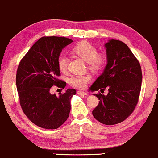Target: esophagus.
Here are the masks:
<instances>
[{
    "instance_id": "34e87169",
    "label": "esophagus",
    "mask_w": 158,
    "mask_h": 158,
    "mask_svg": "<svg viewBox=\"0 0 158 158\" xmlns=\"http://www.w3.org/2000/svg\"><path fill=\"white\" fill-rule=\"evenodd\" d=\"M77 94H78L80 95H88V93L86 92H84V91H77Z\"/></svg>"
}]
</instances>
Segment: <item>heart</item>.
I'll return each mask as SVG.
<instances>
[{
	"instance_id": "b5f03b06",
	"label": "heart",
	"mask_w": 158,
	"mask_h": 158,
	"mask_svg": "<svg viewBox=\"0 0 158 158\" xmlns=\"http://www.w3.org/2000/svg\"><path fill=\"white\" fill-rule=\"evenodd\" d=\"M72 52L79 56L88 64V68L94 72H98L105 67L107 62L106 56L104 53H98L97 48L88 42H81L72 48ZM68 58L65 55H60L58 58V66L61 72L67 70ZM90 80L88 75H77L71 76L69 83L75 88L83 89Z\"/></svg>"
}]
</instances>
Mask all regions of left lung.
Returning <instances> with one entry per match:
<instances>
[{"instance_id":"8db88e82","label":"left lung","mask_w":158,"mask_h":158,"mask_svg":"<svg viewBox=\"0 0 158 158\" xmlns=\"http://www.w3.org/2000/svg\"><path fill=\"white\" fill-rule=\"evenodd\" d=\"M107 65L90 88L91 91L108 89V93L93 94L100 100L93 115L102 124L110 125L124 121L138 104L143 80L140 63L122 41L110 40L105 44Z\"/></svg>"}]
</instances>
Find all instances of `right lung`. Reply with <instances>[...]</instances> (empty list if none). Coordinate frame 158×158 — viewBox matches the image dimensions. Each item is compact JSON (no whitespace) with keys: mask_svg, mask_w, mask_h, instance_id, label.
<instances>
[{"mask_svg":"<svg viewBox=\"0 0 158 158\" xmlns=\"http://www.w3.org/2000/svg\"><path fill=\"white\" fill-rule=\"evenodd\" d=\"M73 40L65 37H42L34 43L18 65L16 86L21 108L38 127L57 129L67 120L70 99L76 93L68 88L63 94H51L52 85L64 88L66 83L58 77V58Z\"/></svg>","mask_w":158,"mask_h":158,"instance_id":"add662e5","label":"right lung"}]
</instances>
